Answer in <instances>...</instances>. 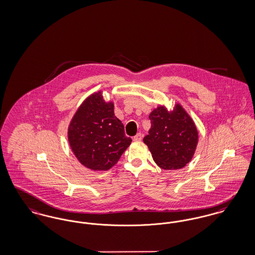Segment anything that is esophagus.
<instances>
[{
	"mask_svg": "<svg viewBox=\"0 0 255 255\" xmlns=\"http://www.w3.org/2000/svg\"><path fill=\"white\" fill-rule=\"evenodd\" d=\"M142 137H143V134L139 132V133H137L134 136L133 141H140L142 139Z\"/></svg>",
	"mask_w": 255,
	"mask_h": 255,
	"instance_id": "esophagus-1",
	"label": "esophagus"
}]
</instances>
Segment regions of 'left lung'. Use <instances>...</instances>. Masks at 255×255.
Wrapping results in <instances>:
<instances>
[{"instance_id": "8db88e82", "label": "left lung", "mask_w": 255, "mask_h": 255, "mask_svg": "<svg viewBox=\"0 0 255 255\" xmlns=\"http://www.w3.org/2000/svg\"><path fill=\"white\" fill-rule=\"evenodd\" d=\"M151 127L143 139L154 162L164 170L181 169L192 160L199 142L195 122L180 104L172 110L154 108L148 116Z\"/></svg>"}]
</instances>
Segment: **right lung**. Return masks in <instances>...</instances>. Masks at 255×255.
I'll use <instances>...</instances> for the list:
<instances>
[{
	"mask_svg": "<svg viewBox=\"0 0 255 255\" xmlns=\"http://www.w3.org/2000/svg\"><path fill=\"white\" fill-rule=\"evenodd\" d=\"M69 145L82 166L108 171L131 143L122 122L114 114V103L106 102L102 91L88 96L68 126Z\"/></svg>",
	"mask_w": 255,
	"mask_h": 255,
	"instance_id": "add662e5",
	"label": "right lung"
}]
</instances>
